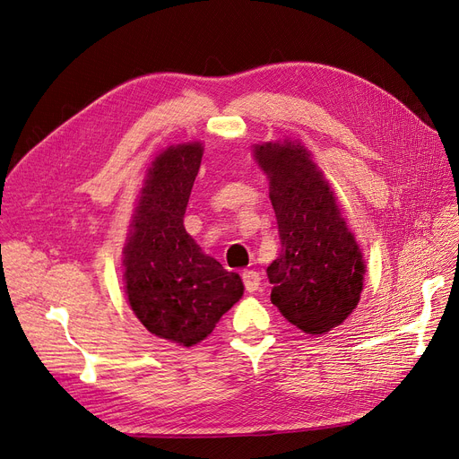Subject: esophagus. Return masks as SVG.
<instances>
[{"mask_svg": "<svg viewBox=\"0 0 459 459\" xmlns=\"http://www.w3.org/2000/svg\"><path fill=\"white\" fill-rule=\"evenodd\" d=\"M260 273L254 271V269H247L243 271V282H245V288L248 293H254L255 290L260 288Z\"/></svg>", "mask_w": 459, "mask_h": 459, "instance_id": "obj_1", "label": "esophagus"}]
</instances>
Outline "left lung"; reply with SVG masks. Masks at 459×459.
I'll use <instances>...</instances> for the list:
<instances>
[{
	"instance_id": "obj_1",
	"label": "left lung",
	"mask_w": 459,
	"mask_h": 459,
	"mask_svg": "<svg viewBox=\"0 0 459 459\" xmlns=\"http://www.w3.org/2000/svg\"><path fill=\"white\" fill-rule=\"evenodd\" d=\"M269 178L281 252L267 267L271 303L308 335L341 325L359 301L365 264L335 194L301 143L255 144Z\"/></svg>"
}]
</instances>
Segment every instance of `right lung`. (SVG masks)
Segmentation results:
<instances>
[{"label": "right lung", "mask_w": 459, "mask_h": 459, "mask_svg": "<svg viewBox=\"0 0 459 459\" xmlns=\"http://www.w3.org/2000/svg\"><path fill=\"white\" fill-rule=\"evenodd\" d=\"M204 146L173 144L152 161L124 247L130 307L160 339L182 346L204 341L241 299L243 281L204 254L182 218Z\"/></svg>", "instance_id": "add662e5"}]
</instances>
